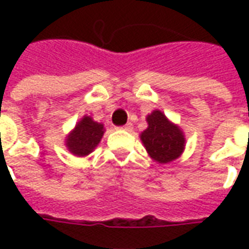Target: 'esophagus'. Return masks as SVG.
Listing matches in <instances>:
<instances>
[{"label": "esophagus", "mask_w": 249, "mask_h": 249, "mask_svg": "<svg viewBox=\"0 0 249 249\" xmlns=\"http://www.w3.org/2000/svg\"><path fill=\"white\" fill-rule=\"evenodd\" d=\"M120 130H132V124L130 123H128V124L123 125V126H119Z\"/></svg>", "instance_id": "1"}]
</instances>
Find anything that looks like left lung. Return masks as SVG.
<instances>
[{"mask_svg":"<svg viewBox=\"0 0 249 249\" xmlns=\"http://www.w3.org/2000/svg\"><path fill=\"white\" fill-rule=\"evenodd\" d=\"M148 128L140 135L148 155L160 164L176 160L184 151L185 137L178 125L171 123L161 110H153L146 117Z\"/></svg>","mask_w":249,"mask_h":249,"instance_id":"1","label":"left lung"}]
</instances>
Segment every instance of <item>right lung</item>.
Masks as SVG:
<instances>
[{
	"instance_id": "right-lung-1",
	"label": "right lung",
	"mask_w": 249,
	"mask_h": 249,
	"mask_svg": "<svg viewBox=\"0 0 249 249\" xmlns=\"http://www.w3.org/2000/svg\"><path fill=\"white\" fill-rule=\"evenodd\" d=\"M104 132L103 124L93 121L89 116H84L65 139V145L73 155L78 157L87 156L98 145Z\"/></svg>"
}]
</instances>
